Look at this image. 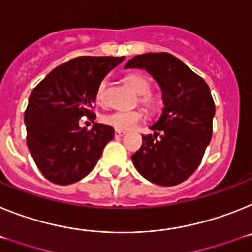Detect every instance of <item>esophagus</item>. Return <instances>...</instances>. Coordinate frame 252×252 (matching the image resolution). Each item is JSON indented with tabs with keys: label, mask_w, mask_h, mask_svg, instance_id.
<instances>
[{
	"label": "esophagus",
	"mask_w": 252,
	"mask_h": 252,
	"mask_svg": "<svg viewBox=\"0 0 252 252\" xmlns=\"http://www.w3.org/2000/svg\"><path fill=\"white\" fill-rule=\"evenodd\" d=\"M124 134H126V132H123V130H115V137H123Z\"/></svg>",
	"instance_id": "obj_1"
}]
</instances>
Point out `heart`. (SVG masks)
<instances>
[{"instance_id": "b5f03b06", "label": "heart", "mask_w": 252, "mask_h": 252, "mask_svg": "<svg viewBox=\"0 0 252 252\" xmlns=\"http://www.w3.org/2000/svg\"><path fill=\"white\" fill-rule=\"evenodd\" d=\"M126 84L134 90L135 93L139 94V104L143 106L150 114L159 113L163 108V99L157 94L151 93L152 84L146 76L139 73H130L126 77ZM106 89L108 84L106 81H102L96 90V104L104 106L106 104ZM143 113L141 110L133 111H114V113L105 114L101 118V122L106 126H111L115 130H128L135 124L141 122Z\"/></svg>"}]
</instances>
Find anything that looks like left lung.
Segmentation results:
<instances>
[{
  "instance_id": "left-lung-1",
  "label": "left lung",
  "mask_w": 252,
  "mask_h": 252,
  "mask_svg": "<svg viewBox=\"0 0 252 252\" xmlns=\"http://www.w3.org/2000/svg\"><path fill=\"white\" fill-rule=\"evenodd\" d=\"M126 68L146 69L162 90L165 104L150 126L153 134L142 135L133 165L151 183L178 185L194 174L211 142L216 105L209 86L170 53L139 54Z\"/></svg>"
}]
</instances>
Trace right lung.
Instances as JSON below:
<instances>
[{"mask_svg":"<svg viewBox=\"0 0 252 252\" xmlns=\"http://www.w3.org/2000/svg\"><path fill=\"white\" fill-rule=\"evenodd\" d=\"M124 57H77L58 65L30 94L24 120L26 144L44 178L69 185L93 171L114 128L94 123L79 126L81 117L94 123L96 90Z\"/></svg>","mask_w":252,"mask_h":252,"instance_id":"add662e5","label":"right lung"}]
</instances>
